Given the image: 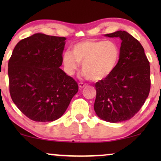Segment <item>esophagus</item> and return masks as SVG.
<instances>
[{"instance_id":"obj_1","label":"esophagus","mask_w":161,"mask_h":161,"mask_svg":"<svg viewBox=\"0 0 161 161\" xmlns=\"http://www.w3.org/2000/svg\"><path fill=\"white\" fill-rule=\"evenodd\" d=\"M86 86H87V84H86V83H78L79 89H83V88Z\"/></svg>"}]
</instances>
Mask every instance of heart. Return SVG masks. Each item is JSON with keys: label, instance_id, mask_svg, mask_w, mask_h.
<instances>
[{"label": "heart", "instance_id": "heart-1", "mask_svg": "<svg viewBox=\"0 0 161 161\" xmlns=\"http://www.w3.org/2000/svg\"><path fill=\"white\" fill-rule=\"evenodd\" d=\"M120 50L113 41L86 39L75 44L62 56L65 72L72 75L82 64L83 76L99 81L108 77L117 65Z\"/></svg>", "mask_w": 161, "mask_h": 161}]
</instances>
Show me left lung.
<instances>
[{
    "label": "left lung",
    "instance_id": "left-lung-1",
    "mask_svg": "<svg viewBox=\"0 0 161 161\" xmlns=\"http://www.w3.org/2000/svg\"><path fill=\"white\" fill-rule=\"evenodd\" d=\"M104 36L120 38V56L114 72L96 83L94 109L103 120L117 123L133 117L148 97L150 67L144 47L129 33L117 31Z\"/></svg>",
    "mask_w": 161,
    "mask_h": 161
}]
</instances>
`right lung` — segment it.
<instances>
[{
    "label": "right lung",
    "mask_w": 161,
    "mask_h": 161,
    "mask_svg": "<svg viewBox=\"0 0 161 161\" xmlns=\"http://www.w3.org/2000/svg\"><path fill=\"white\" fill-rule=\"evenodd\" d=\"M65 40L36 33L13 50L8 64L10 95L30 119H58L78 91L75 80L60 69Z\"/></svg>",
    "instance_id": "1"
}]
</instances>
